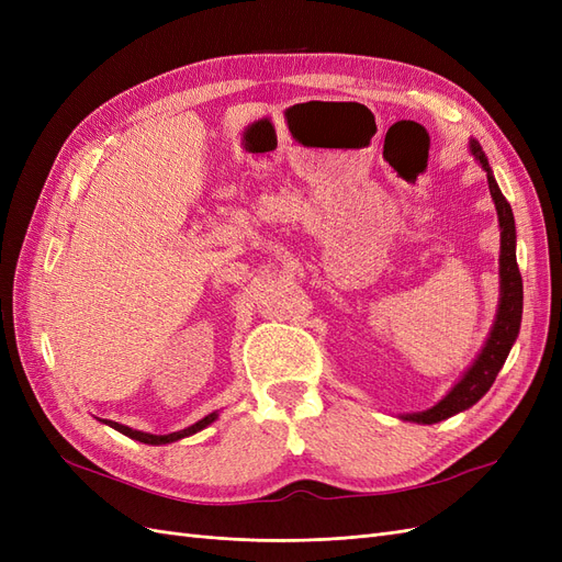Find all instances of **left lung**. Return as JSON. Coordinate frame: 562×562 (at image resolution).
Here are the masks:
<instances>
[{
  "instance_id": "1",
  "label": "left lung",
  "mask_w": 562,
  "mask_h": 562,
  "mask_svg": "<svg viewBox=\"0 0 562 562\" xmlns=\"http://www.w3.org/2000/svg\"><path fill=\"white\" fill-rule=\"evenodd\" d=\"M469 151L473 159L481 164L487 176V187L492 201H495L497 220H499V302L495 323H492L490 335L485 345L481 347L479 356L473 363L464 370V375L457 380V384L440 398L436 405L427 407L422 413H403L398 415L403 422L415 424H438L457 413L469 411L471 405L479 403L495 382L497 372L502 370L508 351H512L516 337L520 333V318H522V279L516 262V220L512 203H508L495 180V173L487 164L485 151L479 140H469Z\"/></svg>"
}]
</instances>
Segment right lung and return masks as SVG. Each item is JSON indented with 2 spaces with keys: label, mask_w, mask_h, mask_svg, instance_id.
Segmentation results:
<instances>
[{
  "label": "right lung",
  "mask_w": 562,
  "mask_h": 562,
  "mask_svg": "<svg viewBox=\"0 0 562 562\" xmlns=\"http://www.w3.org/2000/svg\"><path fill=\"white\" fill-rule=\"evenodd\" d=\"M215 419H217V411H215V413H211V415H206L203 419H199V422H194L192 427L180 429V431H173V434H166V436L147 434V431H135V429L126 427V424H119V422H112V419H100V422L108 424V427H112L114 431H119V434H124V436L133 438V440H140V443H145V446H166V443H176V440H180V438H187V436H192V434H199L201 429H206L209 424H213Z\"/></svg>",
  "instance_id": "add662e5"
}]
</instances>
